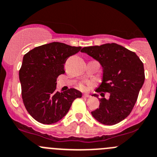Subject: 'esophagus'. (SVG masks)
Here are the masks:
<instances>
[{"mask_svg": "<svg viewBox=\"0 0 157 157\" xmlns=\"http://www.w3.org/2000/svg\"><path fill=\"white\" fill-rule=\"evenodd\" d=\"M82 96L84 97V98H89V97H90V95H89V94H83Z\"/></svg>", "mask_w": 157, "mask_h": 157, "instance_id": "obj_1", "label": "esophagus"}]
</instances>
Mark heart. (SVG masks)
<instances>
[{
	"label": "heart",
	"mask_w": 157,
	"mask_h": 157,
	"mask_svg": "<svg viewBox=\"0 0 157 157\" xmlns=\"http://www.w3.org/2000/svg\"><path fill=\"white\" fill-rule=\"evenodd\" d=\"M94 85L93 82H91V81H86V82H83L80 83L78 87L81 90L83 91H86L88 90L89 89H90L91 87H92Z\"/></svg>",
	"instance_id": "heart-1"
}]
</instances>
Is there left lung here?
Wrapping results in <instances>:
<instances>
[{"label": "left lung", "mask_w": 157, "mask_h": 157, "mask_svg": "<svg viewBox=\"0 0 157 157\" xmlns=\"http://www.w3.org/2000/svg\"><path fill=\"white\" fill-rule=\"evenodd\" d=\"M81 52L98 61L103 68L102 82L95 90L103 98H99V107L92 112V116L104 125L119 123L136 102L145 80L143 63L135 52L116 43L85 47ZM106 92L109 99L105 98Z\"/></svg>", "instance_id": "1"}]
</instances>
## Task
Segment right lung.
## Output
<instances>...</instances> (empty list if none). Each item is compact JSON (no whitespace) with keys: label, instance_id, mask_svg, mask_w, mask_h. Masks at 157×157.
<instances>
[{"label":"right lung","instance_id":"add662e5","mask_svg":"<svg viewBox=\"0 0 157 157\" xmlns=\"http://www.w3.org/2000/svg\"><path fill=\"white\" fill-rule=\"evenodd\" d=\"M64 43L52 42L29 51L24 55L19 70L24 105L30 115L43 124H53L62 119L73 101L82 93L75 89L56 91V82L65 72L67 59L81 51Z\"/></svg>","mask_w":157,"mask_h":157}]
</instances>
